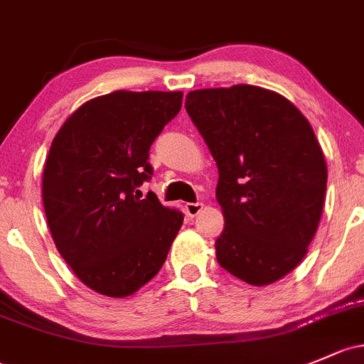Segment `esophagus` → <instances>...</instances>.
Wrapping results in <instances>:
<instances>
[{"label":"esophagus","instance_id":"1","mask_svg":"<svg viewBox=\"0 0 364 364\" xmlns=\"http://www.w3.org/2000/svg\"><path fill=\"white\" fill-rule=\"evenodd\" d=\"M202 208H204V204L202 202H188V204H185V211L188 216H197L198 213L202 211Z\"/></svg>","mask_w":364,"mask_h":364}]
</instances>
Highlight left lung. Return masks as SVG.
Returning a JSON list of instances; mask_svg holds the SVG:
<instances>
[{
    "label": "left lung",
    "instance_id": "obj_1",
    "mask_svg": "<svg viewBox=\"0 0 364 364\" xmlns=\"http://www.w3.org/2000/svg\"><path fill=\"white\" fill-rule=\"evenodd\" d=\"M185 108L220 172L218 263L247 284H272L304 259L323 213L316 134L288 99L255 85L193 90Z\"/></svg>",
    "mask_w": 364,
    "mask_h": 364
}]
</instances>
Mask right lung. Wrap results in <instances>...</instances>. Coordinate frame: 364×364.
Instances as JSON below:
<instances>
[{
	"label": "right lung",
	"mask_w": 364,
	"mask_h": 364,
	"mask_svg": "<svg viewBox=\"0 0 364 364\" xmlns=\"http://www.w3.org/2000/svg\"><path fill=\"white\" fill-rule=\"evenodd\" d=\"M183 92L117 90L80 106L53 137L43 205L53 242L83 284L122 298L162 269L183 214L141 193L153 141Z\"/></svg>",
	"instance_id": "add662e5"
}]
</instances>
